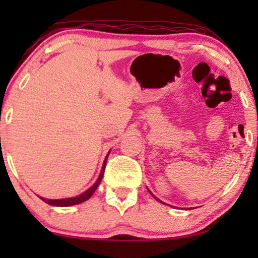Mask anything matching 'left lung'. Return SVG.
<instances>
[{"mask_svg": "<svg viewBox=\"0 0 258 258\" xmlns=\"http://www.w3.org/2000/svg\"><path fill=\"white\" fill-rule=\"evenodd\" d=\"M154 197H155V196H154ZM155 199H156V197H155ZM156 200H157V201H158V199H156Z\"/></svg>", "mask_w": 258, "mask_h": 258, "instance_id": "left-lung-1", "label": "left lung"}]
</instances>
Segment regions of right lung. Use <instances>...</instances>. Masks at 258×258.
<instances>
[{
	"label": "right lung",
	"mask_w": 258,
	"mask_h": 258,
	"mask_svg": "<svg viewBox=\"0 0 258 258\" xmlns=\"http://www.w3.org/2000/svg\"><path fill=\"white\" fill-rule=\"evenodd\" d=\"M107 158H108V155L107 157H105L104 160V163L103 165H102V170H101V174H100V177H98V179L96 181V183L91 186V188H89L87 190V191H84L83 194H81L80 196L77 197H72V199H63V200H47V199H42V197H40V199L42 201H44L45 203L50 204V206H55V207H70V206H75V204H80L84 202V201L89 200L91 195L95 192V190H96L98 188V185H100V183L102 181V177H103V174H104V169H105V164H107Z\"/></svg>",
	"instance_id": "right-lung-1"
}]
</instances>
